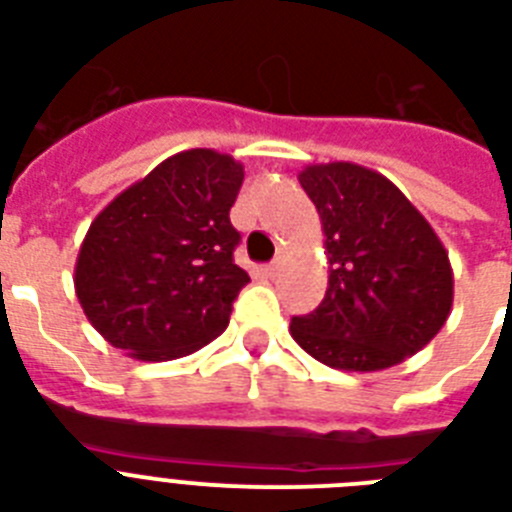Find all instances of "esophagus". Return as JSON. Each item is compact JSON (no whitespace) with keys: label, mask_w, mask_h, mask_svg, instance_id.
<instances>
[{"label":"esophagus","mask_w":512,"mask_h":512,"mask_svg":"<svg viewBox=\"0 0 512 512\" xmlns=\"http://www.w3.org/2000/svg\"><path fill=\"white\" fill-rule=\"evenodd\" d=\"M281 263H284V255H279L276 260H273V263L265 265V273H268V276H276V271L281 268Z\"/></svg>","instance_id":"obj_1"}]
</instances>
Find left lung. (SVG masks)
I'll list each match as a JSON object with an SVG mask.
<instances>
[{
    "label": "left lung",
    "mask_w": 512,
    "mask_h": 512,
    "mask_svg": "<svg viewBox=\"0 0 512 512\" xmlns=\"http://www.w3.org/2000/svg\"><path fill=\"white\" fill-rule=\"evenodd\" d=\"M319 209L329 287L289 332L342 372H380L422 350L452 313L449 252L420 209L361 164H308L297 175Z\"/></svg>",
    "instance_id": "8db88e82"
}]
</instances>
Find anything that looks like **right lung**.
Listing matches in <instances>:
<instances>
[{
  "label": "right lung",
  "mask_w": 512,
  "mask_h": 512,
  "mask_svg": "<svg viewBox=\"0 0 512 512\" xmlns=\"http://www.w3.org/2000/svg\"><path fill=\"white\" fill-rule=\"evenodd\" d=\"M244 167L212 148L164 159L122 191L84 236L74 268L79 305L114 348L172 361L223 335L247 271L231 225Z\"/></svg>",
  "instance_id": "add662e5"
}]
</instances>
